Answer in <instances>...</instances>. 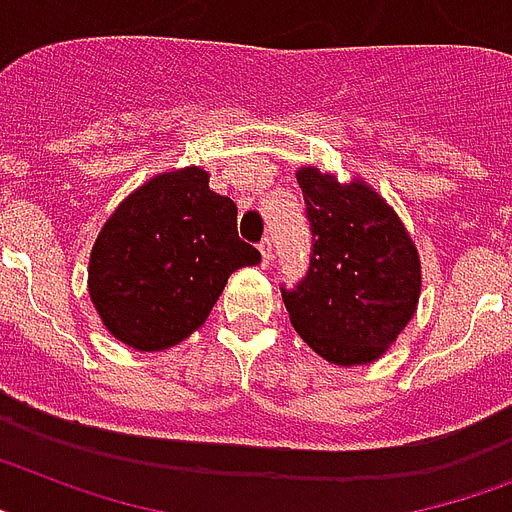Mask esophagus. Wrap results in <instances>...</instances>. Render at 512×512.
Masks as SVG:
<instances>
[{"label": "esophagus", "mask_w": 512, "mask_h": 512, "mask_svg": "<svg viewBox=\"0 0 512 512\" xmlns=\"http://www.w3.org/2000/svg\"><path fill=\"white\" fill-rule=\"evenodd\" d=\"M259 251H261V264L269 266V261H272V240H269V238L261 240Z\"/></svg>", "instance_id": "34e87169"}]
</instances>
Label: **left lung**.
I'll use <instances>...</instances> for the list:
<instances>
[{"instance_id":"obj_1","label":"left lung","mask_w":512,"mask_h":512,"mask_svg":"<svg viewBox=\"0 0 512 512\" xmlns=\"http://www.w3.org/2000/svg\"><path fill=\"white\" fill-rule=\"evenodd\" d=\"M295 177L314 253L298 287L282 290L290 324L335 366L377 361L416 314V243L395 209L361 177L340 183L316 167H298Z\"/></svg>"}]
</instances>
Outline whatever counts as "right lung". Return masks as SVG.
Listing matches in <instances>:
<instances>
[{"instance_id":"1","label":"right lung","mask_w":512,"mask_h":512,"mask_svg":"<svg viewBox=\"0 0 512 512\" xmlns=\"http://www.w3.org/2000/svg\"><path fill=\"white\" fill-rule=\"evenodd\" d=\"M261 253L238 238V206L201 167L159 172L109 214L88 259V295L114 340L141 353L190 337L240 266Z\"/></svg>"}]
</instances>
